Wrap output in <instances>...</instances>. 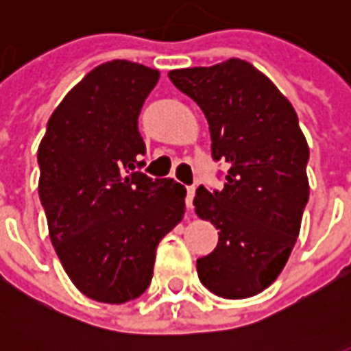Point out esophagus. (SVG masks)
<instances>
[{
	"mask_svg": "<svg viewBox=\"0 0 351 351\" xmlns=\"http://www.w3.org/2000/svg\"><path fill=\"white\" fill-rule=\"evenodd\" d=\"M193 197H195V188L191 186V188H188V195H186V206H188V210H191V206H193Z\"/></svg>",
	"mask_w": 351,
	"mask_h": 351,
	"instance_id": "1",
	"label": "esophagus"
}]
</instances>
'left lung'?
<instances>
[{
    "label": "left lung",
    "instance_id": "obj_1",
    "mask_svg": "<svg viewBox=\"0 0 351 351\" xmlns=\"http://www.w3.org/2000/svg\"><path fill=\"white\" fill-rule=\"evenodd\" d=\"M169 79L205 112L214 160L229 163L223 190L201 186L193 199L199 218L220 229L213 254L197 259L199 280L223 299L261 293L286 267L308 201V145L297 112L239 58L175 69Z\"/></svg>",
    "mask_w": 351,
    "mask_h": 351
}]
</instances>
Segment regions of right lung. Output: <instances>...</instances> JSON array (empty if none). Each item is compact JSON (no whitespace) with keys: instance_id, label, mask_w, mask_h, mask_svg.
Wrapping results in <instances>:
<instances>
[{"instance_id":"obj_1","label":"right lung","mask_w":351,"mask_h":351,"mask_svg":"<svg viewBox=\"0 0 351 351\" xmlns=\"http://www.w3.org/2000/svg\"><path fill=\"white\" fill-rule=\"evenodd\" d=\"M158 79V69L128 60L93 67L52 112L37 150L50 241L93 301L145 293L158 244L184 218L182 184L130 173L146 152L137 118Z\"/></svg>"}]
</instances>
